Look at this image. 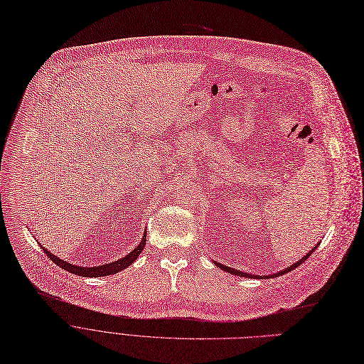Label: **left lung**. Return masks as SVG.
Here are the masks:
<instances>
[{
    "label": "left lung",
    "instance_id": "1",
    "mask_svg": "<svg viewBox=\"0 0 364 364\" xmlns=\"http://www.w3.org/2000/svg\"><path fill=\"white\" fill-rule=\"evenodd\" d=\"M317 247H314L313 250H311L306 256H304L302 259H301V261H298V262H295V264H293V265H290L289 268H286L284 271H282V272H277V274H272L271 277H279V275H283V274H286V272H289V271H291V269H295L296 267H299L302 262H305L306 261V259H308V256L311 255V253H313L314 250H316ZM219 268H222L223 271H227V272H230V274H234V275H243V277H257V275H250V274H246V272H243V271H237V269H234V268H230V267H225V265H220V264H218V262H215Z\"/></svg>",
    "mask_w": 364,
    "mask_h": 364
}]
</instances>
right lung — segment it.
<instances>
[{
    "instance_id": "right-lung-1",
    "label": "right lung",
    "mask_w": 364,
    "mask_h": 364,
    "mask_svg": "<svg viewBox=\"0 0 364 364\" xmlns=\"http://www.w3.org/2000/svg\"><path fill=\"white\" fill-rule=\"evenodd\" d=\"M146 245V234L144 235V240L141 241V245L137 246L134 250H132L127 256L124 257H119L118 261L115 262H111V264H107V265H100V267H77V265H73V264H68L66 261H62V259H59L58 256H55L53 253H50L47 249H44L41 246V249L46 252V255L53 261L56 265H59L60 268H63L65 271L71 272V274H77V275H81V277H103V275H111V274H117L118 271L127 268L129 265H132L137 256L141 255V252L144 250Z\"/></svg>"
}]
</instances>
